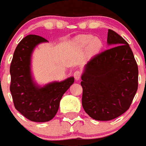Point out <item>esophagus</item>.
<instances>
[{
	"label": "esophagus",
	"instance_id": "esophagus-1",
	"mask_svg": "<svg viewBox=\"0 0 146 146\" xmlns=\"http://www.w3.org/2000/svg\"><path fill=\"white\" fill-rule=\"evenodd\" d=\"M81 76H82V72H81L80 71H79V70L75 71L74 72V79H76V80H79L81 78Z\"/></svg>",
	"mask_w": 146,
	"mask_h": 146
}]
</instances>
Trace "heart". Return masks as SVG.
I'll return each mask as SVG.
<instances>
[{"label": "heart", "mask_w": 146, "mask_h": 146, "mask_svg": "<svg viewBox=\"0 0 146 146\" xmlns=\"http://www.w3.org/2000/svg\"><path fill=\"white\" fill-rule=\"evenodd\" d=\"M77 41L83 47H86L89 44V49L93 52L98 51L102 46V41L99 38H94V37L89 35L79 36L77 38Z\"/></svg>", "instance_id": "1"}]
</instances>
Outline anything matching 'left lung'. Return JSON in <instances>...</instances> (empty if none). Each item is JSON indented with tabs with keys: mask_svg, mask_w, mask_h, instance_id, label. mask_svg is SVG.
<instances>
[{
	"mask_svg": "<svg viewBox=\"0 0 146 146\" xmlns=\"http://www.w3.org/2000/svg\"><path fill=\"white\" fill-rule=\"evenodd\" d=\"M107 42L113 47L89 60L81 82L82 106L97 121H110L125 113L138 85V64L128 42L110 29Z\"/></svg>",
	"mask_w": 146,
	"mask_h": 146,
	"instance_id": "left-lung-1",
	"label": "left lung"
}]
</instances>
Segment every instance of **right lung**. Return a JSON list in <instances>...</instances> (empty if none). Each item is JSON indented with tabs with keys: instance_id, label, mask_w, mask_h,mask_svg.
I'll return each mask as SVG.
<instances>
[{
	"instance_id": "right-lung-1",
	"label": "right lung",
	"mask_w": 146,
	"mask_h": 146,
	"mask_svg": "<svg viewBox=\"0 0 146 146\" xmlns=\"http://www.w3.org/2000/svg\"><path fill=\"white\" fill-rule=\"evenodd\" d=\"M47 41L36 35L25 37L15 48L10 67V90L15 108L35 122L49 121L54 117L63 94L74 81V77H70L44 87L35 86L30 74V57L36 45Z\"/></svg>"
}]
</instances>
